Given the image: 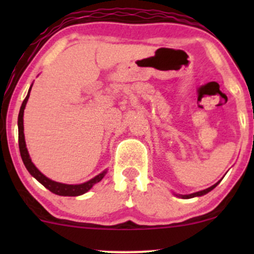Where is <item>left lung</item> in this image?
I'll use <instances>...</instances> for the list:
<instances>
[{"label":"left lung","mask_w":254,"mask_h":254,"mask_svg":"<svg viewBox=\"0 0 254 254\" xmlns=\"http://www.w3.org/2000/svg\"><path fill=\"white\" fill-rule=\"evenodd\" d=\"M220 184V182H217L216 184H214V185L210 186V188L205 189V190H202V191H198V192H194V193H191V194H176L177 197H180V198H184V199H189V198H193V197H200V196H204V194H206L208 192H210L212 189H215L216 186Z\"/></svg>","instance_id":"1"}]
</instances>
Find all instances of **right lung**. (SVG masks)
Listing matches in <instances>:
<instances>
[{
  "label": "right lung",
  "instance_id": "add662e5",
  "mask_svg": "<svg viewBox=\"0 0 254 254\" xmlns=\"http://www.w3.org/2000/svg\"><path fill=\"white\" fill-rule=\"evenodd\" d=\"M32 86H33V83L31 84L27 95H26L25 100L22 101L21 107H20L19 117H17V127H19V148H20V154H21V159L22 161H24L25 167L27 168V171L30 172L32 177L36 178L38 182L42 184V185L45 186V188L48 189L49 191H51L52 193L58 194V196H70V197L81 196V194L88 192L90 189L95 185V184L100 182V180L105 177V174L107 173V170L101 172L100 174H98V176L92 178V179L88 180V182L82 183V184H75V185L55 182V180H51L50 178L44 176L42 172L38 170L36 166H34L33 162H32L30 154H28L27 148H26L25 133H24V111H25L26 104H27L28 101V98H30Z\"/></svg>",
  "mask_w": 254,
  "mask_h": 254
}]
</instances>
